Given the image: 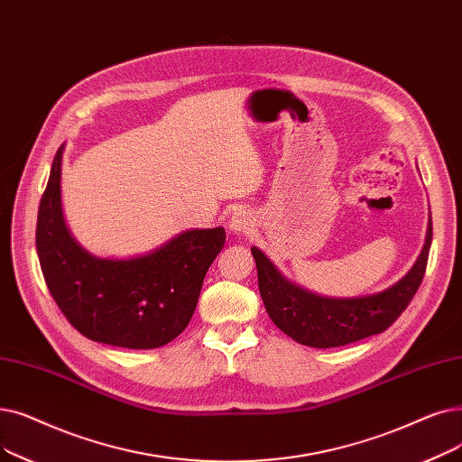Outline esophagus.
Here are the masks:
<instances>
[{
	"mask_svg": "<svg viewBox=\"0 0 462 462\" xmlns=\"http://www.w3.org/2000/svg\"><path fill=\"white\" fill-rule=\"evenodd\" d=\"M253 228V215L245 209H239L230 218V230L237 236L247 234Z\"/></svg>",
	"mask_w": 462,
	"mask_h": 462,
	"instance_id": "esophagus-1",
	"label": "esophagus"
}]
</instances>
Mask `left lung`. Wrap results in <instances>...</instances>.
Returning <instances> with one entry per match:
<instances>
[{"mask_svg": "<svg viewBox=\"0 0 462 462\" xmlns=\"http://www.w3.org/2000/svg\"><path fill=\"white\" fill-rule=\"evenodd\" d=\"M430 244L432 220L429 218L425 245L408 273L385 291L355 298L311 292L287 279L258 247H251V253L258 272V291L275 327L298 344L327 349L381 334L394 323L423 281Z\"/></svg>", "mask_w": 462, "mask_h": 462, "instance_id": "left-lung-1", "label": "left lung"}]
</instances>
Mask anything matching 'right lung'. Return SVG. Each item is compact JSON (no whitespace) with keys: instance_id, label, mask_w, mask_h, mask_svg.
Masks as SVG:
<instances>
[{"instance_id":"add662e5","label":"right lung","mask_w":462,"mask_h":462,"mask_svg":"<svg viewBox=\"0 0 462 462\" xmlns=\"http://www.w3.org/2000/svg\"><path fill=\"white\" fill-rule=\"evenodd\" d=\"M62 145L39 204L35 245L45 283L69 323L92 342L156 349L194 315L204 277L223 251V226L179 232L160 247L104 258L79 245L62 209Z\"/></svg>"}]
</instances>
